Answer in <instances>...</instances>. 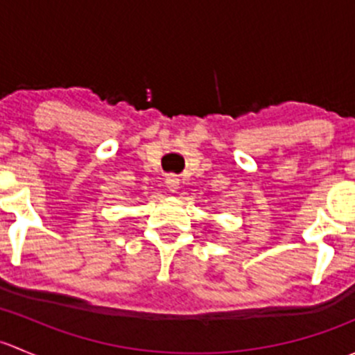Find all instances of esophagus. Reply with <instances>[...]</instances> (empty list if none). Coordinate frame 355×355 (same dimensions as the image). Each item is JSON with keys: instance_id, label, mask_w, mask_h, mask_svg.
I'll list each match as a JSON object with an SVG mask.
<instances>
[{"instance_id": "34e87169", "label": "esophagus", "mask_w": 355, "mask_h": 355, "mask_svg": "<svg viewBox=\"0 0 355 355\" xmlns=\"http://www.w3.org/2000/svg\"><path fill=\"white\" fill-rule=\"evenodd\" d=\"M166 187H168V191H171V192H175L178 187H180V180L177 178V175H168Z\"/></svg>"}]
</instances>
